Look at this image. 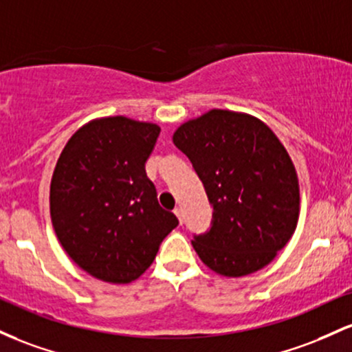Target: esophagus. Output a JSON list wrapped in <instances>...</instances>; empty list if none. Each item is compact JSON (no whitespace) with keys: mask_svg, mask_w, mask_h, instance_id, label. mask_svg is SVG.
<instances>
[{"mask_svg":"<svg viewBox=\"0 0 352 352\" xmlns=\"http://www.w3.org/2000/svg\"><path fill=\"white\" fill-rule=\"evenodd\" d=\"M175 214L177 216V219H179V223L183 224V211H181L179 208H176V209H175Z\"/></svg>","mask_w":352,"mask_h":352,"instance_id":"1","label":"esophagus"}]
</instances>
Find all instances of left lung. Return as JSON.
<instances>
[{"label":"left lung","instance_id":"obj_1","mask_svg":"<svg viewBox=\"0 0 352 352\" xmlns=\"http://www.w3.org/2000/svg\"><path fill=\"white\" fill-rule=\"evenodd\" d=\"M173 143L192 163L214 211L211 229L191 241L201 261L226 278L267 266L299 218L298 175L278 136L251 114L211 109L181 124Z\"/></svg>","mask_w":352,"mask_h":352}]
</instances>
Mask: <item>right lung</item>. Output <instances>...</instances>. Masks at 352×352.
Wrapping results in <instances>:
<instances>
[{"mask_svg":"<svg viewBox=\"0 0 352 352\" xmlns=\"http://www.w3.org/2000/svg\"><path fill=\"white\" fill-rule=\"evenodd\" d=\"M161 128L126 116L81 126L51 177V223L63 250L104 283L128 284L155 261L177 218L160 206L144 163Z\"/></svg>","mask_w":352,"mask_h":352,"instance_id":"right-lung-1","label":"right lung"}]
</instances>
